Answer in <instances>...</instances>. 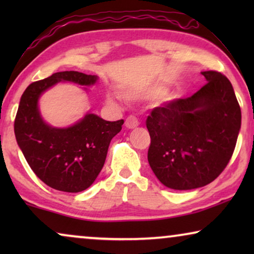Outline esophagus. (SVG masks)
I'll list each match as a JSON object with an SVG mask.
<instances>
[{
  "instance_id": "esophagus-1",
  "label": "esophagus",
  "mask_w": 254,
  "mask_h": 254,
  "mask_svg": "<svg viewBox=\"0 0 254 254\" xmlns=\"http://www.w3.org/2000/svg\"><path fill=\"white\" fill-rule=\"evenodd\" d=\"M125 126H126L128 129H134V128H136L138 126V120L133 116L128 117L126 121H125Z\"/></svg>"
}]
</instances>
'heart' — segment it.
<instances>
[{
    "label": "heart",
    "instance_id": "1",
    "mask_svg": "<svg viewBox=\"0 0 254 254\" xmlns=\"http://www.w3.org/2000/svg\"><path fill=\"white\" fill-rule=\"evenodd\" d=\"M166 92V88L163 85H151L147 88L142 93V96L145 97V98H150V99H156V98H159V97L164 96ZM137 98V95H134V93H127L126 95V99L128 100H135ZM172 100V98H170V97H166L162 100L163 104H168ZM107 102L113 104L114 103V98L111 95H107Z\"/></svg>",
    "mask_w": 254,
    "mask_h": 254
}]
</instances>
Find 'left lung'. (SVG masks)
Returning a JSON list of instances; mask_svg holds the SVG:
<instances>
[{
    "label": "left lung",
    "mask_w": 254,
    "mask_h": 254,
    "mask_svg": "<svg viewBox=\"0 0 254 254\" xmlns=\"http://www.w3.org/2000/svg\"><path fill=\"white\" fill-rule=\"evenodd\" d=\"M206 85L192 97L156 107L147 119L149 165L163 185L176 190L206 186L230 161L242 112L229 79L202 71Z\"/></svg>",
    "instance_id": "8db88e82"
}]
</instances>
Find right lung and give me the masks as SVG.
Segmentation results:
<instances>
[{
    "instance_id": "add662e5",
    "label": "right lung",
    "mask_w": 254,
    "mask_h": 254,
    "mask_svg": "<svg viewBox=\"0 0 254 254\" xmlns=\"http://www.w3.org/2000/svg\"><path fill=\"white\" fill-rule=\"evenodd\" d=\"M97 81L96 75L55 72L30 84L20 98L15 119L17 143L32 171L52 189L77 193L91 186L124 120L106 121L89 111L71 126L54 127L41 116L40 97L58 83H74L88 91Z\"/></svg>"
}]
</instances>
